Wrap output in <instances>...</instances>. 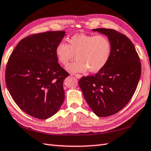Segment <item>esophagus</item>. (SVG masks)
Instances as JSON below:
<instances>
[{
	"mask_svg": "<svg viewBox=\"0 0 151 151\" xmlns=\"http://www.w3.org/2000/svg\"><path fill=\"white\" fill-rule=\"evenodd\" d=\"M74 76L78 79H81V77H82V76L81 74H74Z\"/></svg>",
	"mask_w": 151,
	"mask_h": 151,
	"instance_id": "34e87169",
	"label": "esophagus"
}]
</instances>
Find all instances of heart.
I'll return each instance as SVG.
<instances>
[{
    "label": "heart",
    "instance_id": "heart-1",
    "mask_svg": "<svg viewBox=\"0 0 151 151\" xmlns=\"http://www.w3.org/2000/svg\"><path fill=\"white\" fill-rule=\"evenodd\" d=\"M112 45L105 35L77 34L68 40V45L60 42L55 48V55L60 64L66 66L76 55L77 60L66 66L67 71L75 73H96L109 62Z\"/></svg>",
    "mask_w": 151,
    "mask_h": 151
}]
</instances>
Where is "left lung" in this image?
Listing matches in <instances>:
<instances>
[{
  "label": "left lung",
  "mask_w": 151,
  "mask_h": 151,
  "mask_svg": "<svg viewBox=\"0 0 151 151\" xmlns=\"http://www.w3.org/2000/svg\"><path fill=\"white\" fill-rule=\"evenodd\" d=\"M108 37L112 52L106 66L94 76L83 77L79 85L96 116L106 117L120 111L134 93L141 76V63L131 41L112 29L97 28Z\"/></svg>",
  "instance_id": "1"
}]
</instances>
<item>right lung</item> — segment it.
<instances>
[{"label":"right lung","mask_w":151,"mask_h":151,"mask_svg":"<svg viewBox=\"0 0 151 151\" xmlns=\"http://www.w3.org/2000/svg\"><path fill=\"white\" fill-rule=\"evenodd\" d=\"M64 31L47 32L23 39L8 59L6 83L19 108L28 115L46 119L65 99L63 83L69 76L58 63L55 48Z\"/></svg>","instance_id":"right-lung-1"}]
</instances>
